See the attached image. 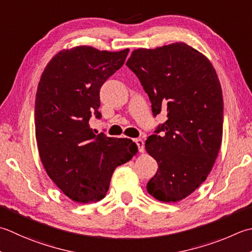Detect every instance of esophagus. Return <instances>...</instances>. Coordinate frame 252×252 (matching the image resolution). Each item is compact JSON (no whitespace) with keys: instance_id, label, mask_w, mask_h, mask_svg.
Returning <instances> with one entry per match:
<instances>
[{"instance_id":"34e87169","label":"esophagus","mask_w":252,"mask_h":252,"mask_svg":"<svg viewBox=\"0 0 252 252\" xmlns=\"http://www.w3.org/2000/svg\"><path fill=\"white\" fill-rule=\"evenodd\" d=\"M133 142L135 143V145L137 146V150H139L140 153L144 152V141H143L142 139H134L133 140Z\"/></svg>"}]
</instances>
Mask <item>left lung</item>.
<instances>
[{
	"instance_id": "1",
	"label": "left lung",
	"mask_w": 252,
	"mask_h": 252,
	"mask_svg": "<svg viewBox=\"0 0 252 252\" xmlns=\"http://www.w3.org/2000/svg\"><path fill=\"white\" fill-rule=\"evenodd\" d=\"M126 66L149 95L157 126L145 149L158 164L146 189L155 199L177 202L191 194L212 170L223 135V95L208 58L184 42L137 49Z\"/></svg>"
}]
</instances>
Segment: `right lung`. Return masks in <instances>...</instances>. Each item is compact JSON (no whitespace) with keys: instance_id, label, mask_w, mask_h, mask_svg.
I'll return each instance as SVG.
<instances>
[{"instance_id":"1","label":"right lung","mask_w":252,"mask_h":252,"mask_svg":"<svg viewBox=\"0 0 252 252\" xmlns=\"http://www.w3.org/2000/svg\"><path fill=\"white\" fill-rule=\"evenodd\" d=\"M129 49L99 51L87 46L58 53L38 84L34 126L39 155L48 176L73 201L105 198L113 171L137 149L129 139L96 134L92 118L100 119L99 92L125 64Z\"/></svg>"}]
</instances>
